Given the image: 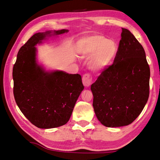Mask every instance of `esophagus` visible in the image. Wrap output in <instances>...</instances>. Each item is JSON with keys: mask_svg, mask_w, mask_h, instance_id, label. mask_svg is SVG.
<instances>
[{"mask_svg": "<svg viewBox=\"0 0 160 160\" xmlns=\"http://www.w3.org/2000/svg\"><path fill=\"white\" fill-rule=\"evenodd\" d=\"M82 83L85 87H89L92 84V77L89 73H85L83 75Z\"/></svg>", "mask_w": 160, "mask_h": 160, "instance_id": "obj_1", "label": "esophagus"}]
</instances>
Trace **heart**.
I'll return each instance as SVG.
<instances>
[{
	"label": "heart",
	"mask_w": 160,
	"mask_h": 160,
	"mask_svg": "<svg viewBox=\"0 0 160 160\" xmlns=\"http://www.w3.org/2000/svg\"><path fill=\"white\" fill-rule=\"evenodd\" d=\"M78 53L89 58V67L94 71H102L113 62L118 52L117 44L100 34L87 36L79 42Z\"/></svg>",
	"instance_id": "obj_1"
}]
</instances>
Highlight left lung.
<instances>
[{
	"label": "left lung",
	"instance_id": "1",
	"mask_svg": "<svg viewBox=\"0 0 160 160\" xmlns=\"http://www.w3.org/2000/svg\"><path fill=\"white\" fill-rule=\"evenodd\" d=\"M121 37L113 63L91 87L95 113L107 127L131 124L149 96L150 68L143 47L127 29Z\"/></svg>",
	"mask_w": 160,
	"mask_h": 160
}]
</instances>
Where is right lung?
I'll use <instances>...</instances> for the list:
<instances>
[{"instance_id": "right-lung-1", "label": "right lung", "mask_w": 160, "mask_h": 160, "mask_svg": "<svg viewBox=\"0 0 160 160\" xmlns=\"http://www.w3.org/2000/svg\"><path fill=\"white\" fill-rule=\"evenodd\" d=\"M68 32L54 31V35ZM52 32L36 33L20 47L13 68V96L23 115L36 127L52 128L67 123L84 89L79 74L47 72L36 63L37 44Z\"/></svg>"}]
</instances>
